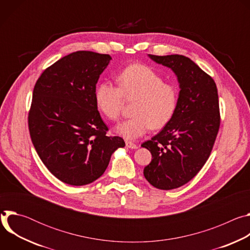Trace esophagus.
I'll return each mask as SVG.
<instances>
[{
    "mask_svg": "<svg viewBox=\"0 0 250 250\" xmlns=\"http://www.w3.org/2000/svg\"><path fill=\"white\" fill-rule=\"evenodd\" d=\"M125 146L127 148H130V149H137L138 148V146H136L135 144H133V142H130V141H125Z\"/></svg>",
    "mask_w": 250,
    "mask_h": 250,
    "instance_id": "1",
    "label": "esophagus"
}]
</instances>
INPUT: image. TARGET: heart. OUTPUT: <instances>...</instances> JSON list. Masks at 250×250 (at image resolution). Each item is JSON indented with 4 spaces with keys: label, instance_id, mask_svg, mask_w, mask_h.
I'll use <instances>...</instances> for the list:
<instances>
[{
    "label": "heart",
    "instance_id": "b5f03b06",
    "mask_svg": "<svg viewBox=\"0 0 250 250\" xmlns=\"http://www.w3.org/2000/svg\"><path fill=\"white\" fill-rule=\"evenodd\" d=\"M179 92L175 84L164 82L155 71L144 64H132L118 76V86L101 83L95 93L98 112L106 120L117 121L125 101H136L132 119L120 123L115 131L127 140L145 135L150 128L160 129L173 118Z\"/></svg>",
    "mask_w": 250,
    "mask_h": 250
}]
</instances>
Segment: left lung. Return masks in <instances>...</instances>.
<instances>
[{
    "label": "left lung",
    "mask_w": 250,
    "mask_h": 250,
    "mask_svg": "<svg viewBox=\"0 0 250 250\" xmlns=\"http://www.w3.org/2000/svg\"><path fill=\"white\" fill-rule=\"evenodd\" d=\"M148 57L170 68L179 83L178 105L172 120L141 146L152 155L146 179L155 188H179L207 162L220 128L219 96L215 81L190 58L172 54Z\"/></svg>",
    "instance_id": "obj_1"
}]
</instances>
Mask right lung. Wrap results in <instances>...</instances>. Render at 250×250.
<instances>
[{
  "label": "right lung",
  "mask_w": 250,
  "mask_h": 250,
  "mask_svg": "<svg viewBox=\"0 0 250 250\" xmlns=\"http://www.w3.org/2000/svg\"><path fill=\"white\" fill-rule=\"evenodd\" d=\"M112 57L70 53L45 69L35 83L28 128L33 146L60 181L83 186L100 178L112 154L125 146L108 136L95 104L96 85Z\"/></svg>",
  "instance_id": "obj_1"
}]
</instances>
